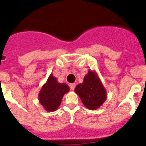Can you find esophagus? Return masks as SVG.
I'll return each instance as SVG.
<instances>
[{"instance_id": "1", "label": "esophagus", "mask_w": 146, "mask_h": 146, "mask_svg": "<svg viewBox=\"0 0 146 146\" xmlns=\"http://www.w3.org/2000/svg\"><path fill=\"white\" fill-rule=\"evenodd\" d=\"M75 87H76V84L75 83H73V84H70V88L71 90H74Z\"/></svg>"}]
</instances>
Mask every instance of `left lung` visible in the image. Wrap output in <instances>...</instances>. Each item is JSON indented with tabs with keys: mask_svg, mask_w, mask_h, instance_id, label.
Instances as JSON below:
<instances>
[{
	"mask_svg": "<svg viewBox=\"0 0 146 146\" xmlns=\"http://www.w3.org/2000/svg\"><path fill=\"white\" fill-rule=\"evenodd\" d=\"M75 92L79 96L85 107L89 110H97L107 98L106 88L95 70H88L83 83L75 88Z\"/></svg>",
	"mask_w": 146,
	"mask_h": 146,
	"instance_id": "obj_1",
	"label": "left lung"
}]
</instances>
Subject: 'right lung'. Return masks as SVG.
I'll use <instances>...</instances> for the list:
<instances>
[{
  "label": "right lung",
  "instance_id": "1",
  "mask_svg": "<svg viewBox=\"0 0 146 146\" xmlns=\"http://www.w3.org/2000/svg\"><path fill=\"white\" fill-rule=\"evenodd\" d=\"M69 90L68 84L59 83L57 78L51 74L39 92V102L46 111L53 112L60 107L64 94Z\"/></svg>",
  "mask_w": 146,
  "mask_h": 146
}]
</instances>
